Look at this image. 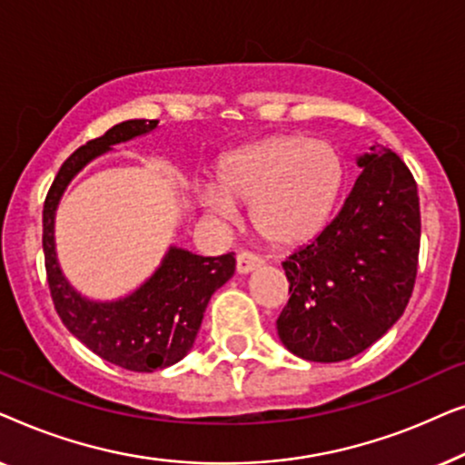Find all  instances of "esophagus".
Instances as JSON below:
<instances>
[{
    "instance_id": "esophagus-1",
    "label": "esophagus",
    "mask_w": 465,
    "mask_h": 465,
    "mask_svg": "<svg viewBox=\"0 0 465 465\" xmlns=\"http://www.w3.org/2000/svg\"><path fill=\"white\" fill-rule=\"evenodd\" d=\"M262 266V260H260L256 253H250V252H241L237 256V272L239 275H247V272L256 271Z\"/></svg>"
}]
</instances>
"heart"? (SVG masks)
Here are the masks:
<instances>
[{"mask_svg":"<svg viewBox=\"0 0 465 465\" xmlns=\"http://www.w3.org/2000/svg\"><path fill=\"white\" fill-rule=\"evenodd\" d=\"M342 163L332 145L301 135L271 137L222 158L215 188L196 193L205 213L237 218L252 205V222L262 239L292 247L313 239L339 201Z\"/></svg>","mask_w":465,"mask_h":465,"instance_id":"obj_1","label":"heart"}]
</instances>
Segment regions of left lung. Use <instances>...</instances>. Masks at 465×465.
Returning <instances> with one entry per match:
<instances>
[{"mask_svg": "<svg viewBox=\"0 0 465 465\" xmlns=\"http://www.w3.org/2000/svg\"><path fill=\"white\" fill-rule=\"evenodd\" d=\"M361 173L336 218L283 262L290 301L277 320L288 351L342 361L402 317L417 277V183L391 150L358 156Z\"/></svg>", "mask_w": 465, "mask_h": 465, "instance_id": "obj_1", "label": "left lung"}]
</instances>
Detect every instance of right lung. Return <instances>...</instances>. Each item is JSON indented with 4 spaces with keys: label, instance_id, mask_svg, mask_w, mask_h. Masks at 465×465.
<instances>
[{
    "label": "right lung",
    "instance_id": "obj_1",
    "mask_svg": "<svg viewBox=\"0 0 465 465\" xmlns=\"http://www.w3.org/2000/svg\"><path fill=\"white\" fill-rule=\"evenodd\" d=\"M158 120H126L112 126L63 163L44 203V258L54 309L65 328L105 361L124 371L154 372L173 366L194 345L209 298L234 275V256H196L171 245L156 271L116 301H93L80 294L63 275L54 243L59 203L75 175L112 145L148 135Z\"/></svg>",
    "mask_w": 465,
    "mask_h": 465
}]
</instances>
